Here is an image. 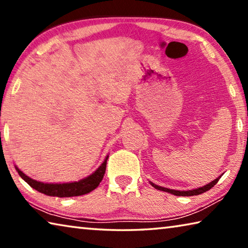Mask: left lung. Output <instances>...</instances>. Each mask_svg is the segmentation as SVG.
<instances>
[{
	"label": "left lung",
	"mask_w": 248,
	"mask_h": 248,
	"mask_svg": "<svg viewBox=\"0 0 248 248\" xmlns=\"http://www.w3.org/2000/svg\"><path fill=\"white\" fill-rule=\"evenodd\" d=\"M223 175V174H222ZM221 175V176H222ZM221 176L219 177L216 178L215 180H212V182H210L209 184L204 185L202 187H198L196 188V189H191V190H174V189H170V188H165V187H161V186H157V185L153 184L152 182H150V184L152 185V186L155 188V189L157 190H161V191H165V192H169V194L171 195H175V196H183V197H189V196H197V195H200V194H203V192L208 191L211 189V188L215 186V185L219 182V179L221 178Z\"/></svg>",
	"instance_id": "8db88e82"
}]
</instances>
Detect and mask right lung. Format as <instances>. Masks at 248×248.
Segmentation results:
<instances>
[{
  "instance_id": "add662e5",
  "label": "right lung",
  "mask_w": 248,
  "mask_h": 248,
  "mask_svg": "<svg viewBox=\"0 0 248 248\" xmlns=\"http://www.w3.org/2000/svg\"><path fill=\"white\" fill-rule=\"evenodd\" d=\"M108 155L105 157L104 162L96 170L93 174H91L87 177L79 179L78 182L72 183H62V184H51V183H43L35 180L27 175H25L17 166L15 165V169L17 170L20 177L26 182L29 186L32 187L37 191L51 197H59V198H63V197H75L82 196L89 192L93 191L95 188L98 187L99 183L103 180V177L106 171V164H107Z\"/></svg>"
}]
</instances>
